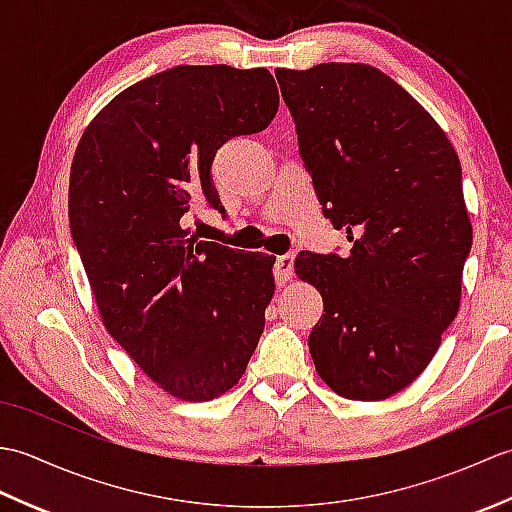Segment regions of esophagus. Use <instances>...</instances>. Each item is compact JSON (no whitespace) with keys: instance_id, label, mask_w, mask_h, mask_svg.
Here are the masks:
<instances>
[{"instance_id":"esophagus-1","label":"esophagus","mask_w":512,"mask_h":512,"mask_svg":"<svg viewBox=\"0 0 512 512\" xmlns=\"http://www.w3.org/2000/svg\"><path fill=\"white\" fill-rule=\"evenodd\" d=\"M292 266H295V255H281L275 262V277L279 284H288L292 279Z\"/></svg>"}]
</instances>
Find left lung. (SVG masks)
<instances>
[{
	"label": "left lung",
	"mask_w": 512,
	"mask_h": 512,
	"mask_svg": "<svg viewBox=\"0 0 512 512\" xmlns=\"http://www.w3.org/2000/svg\"><path fill=\"white\" fill-rule=\"evenodd\" d=\"M299 151L347 257L299 253L321 292L310 332L321 380L350 400H385L416 380L458 317L473 226L462 167L433 116L367 63L277 68Z\"/></svg>",
	"instance_id": "left-lung-1"
}]
</instances>
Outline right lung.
<instances>
[{
    "mask_svg": "<svg viewBox=\"0 0 512 512\" xmlns=\"http://www.w3.org/2000/svg\"><path fill=\"white\" fill-rule=\"evenodd\" d=\"M277 110L266 68L176 65L114 96L76 145L70 231L96 308L173 398L233 389L264 332L275 259L200 242L184 224L195 204L220 206L215 151L262 132Z\"/></svg>",
    "mask_w": 512,
    "mask_h": 512,
    "instance_id": "right-lung-1",
    "label": "right lung"
}]
</instances>
